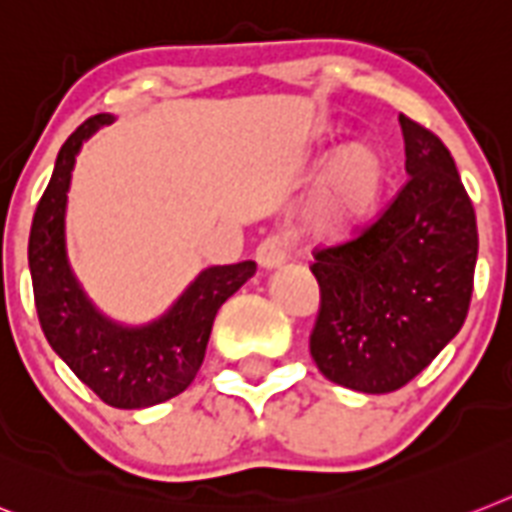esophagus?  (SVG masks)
<instances>
[{"label": "esophagus", "mask_w": 512, "mask_h": 512, "mask_svg": "<svg viewBox=\"0 0 512 512\" xmlns=\"http://www.w3.org/2000/svg\"><path fill=\"white\" fill-rule=\"evenodd\" d=\"M287 240L282 232H269L264 240H261L259 246H256V261L266 269H272V266H280L282 261L287 259Z\"/></svg>", "instance_id": "1"}]
</instances>
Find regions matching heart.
I'll list each match as a JSON object with an SVG mask.
<instances>
[{"label":"heart","instance_id":"1","mask_svg":"<svg viewBox=\"0 0 512 512\" xmlns=\"http://www.w3.org/2000/svg\"><path fill=\"white\" fill-rule=\"evenodd\" d=\"M384 162L366 143H353L332 159L316 190L308 222L322 235H342L369 217L384 188Z\"/></svg>","mask_w":512,"mask_h":512}]
</instances>
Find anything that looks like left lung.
<instances>
[{
	"mask_svg": "<svg viewBox=\"0 0 512 512\" xmlns=\"http://www.w3.org/2000/svg\"><path fill=\"white\" fill-rule=\"evenodd\" d=\"M408 180L371 225L316 248L311 358L348 390L395 392L458 335L474 293V204L445 143L400 114Z\"/></svg>",
	"mask_w": 512,
	"mask_h": 512,
	"instance_id": "8db88e82",
	"label": "left lung"
}]
</instances>
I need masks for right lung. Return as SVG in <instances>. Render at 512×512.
<instances>
[{"mask_svg":"<svg viewBox=\"0 0 512 512\" xmlns=\"http://www.w3.org/2000/svg\"><path fill=\"white\" fill-rule=\"evenodd\" d=\"M109 122V114H94L62 143L52 180L33 214L28 264L38 322L54 353L104 403L130 411L175 398L193 382L219 306L256 274V261L201 272L175 306L149 327L128 329L101 316L67 264L65 206L80 146Z\"/></svg>","mask_w":512,"mask_h":512,"instance_id":"add662e5","label":"right lung"}]
</instances>
